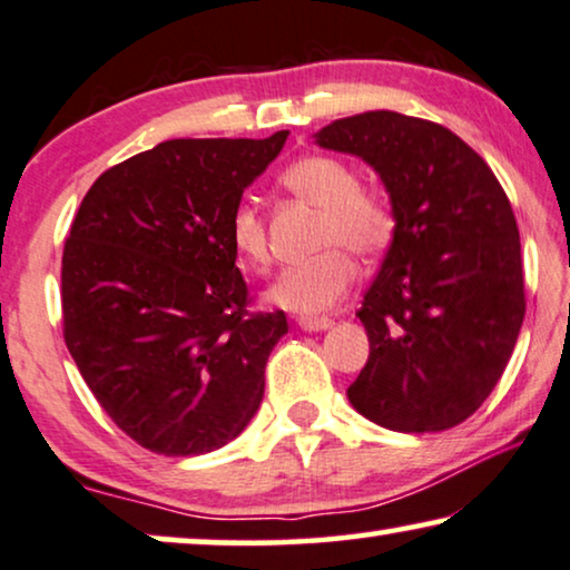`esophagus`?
I'll return each instance as SVG.
<instances>
[{"label":"esophagus","instance_id":"obj_1","mask_svg":"<svg viewBox=\"0 0 570 570\" xmlns=\"http://www.w3.org/2000/svg\"><path fill=\"white\" fill-rule=\"evenodd\" d=\"M297 325H299L302 331L315 333V331H328L331 325H333V321H331V317H299Z\"/></svg>","mask_w":570,"mask_h":570}]
</instances>
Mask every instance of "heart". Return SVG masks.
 <instances>
[{"label": "heart", "mask_w": 570, "mask_h": 570, "mask_svg": "<svg viewBox=\"0 0 570 570\" xmlns=\"http://www.w3.org/2000/svg\"><path fill=\"white\" fill-rule=\"evenodd\" d=\"M281 185L294 197L321 208L315 247L323 249L309 263L281 271L265 299L297 315L328 313L346 297L356 278L348 249L364 261L383 255L399 232V214L383 187L360 185L348 161L328 154L302 156L281 171ZM229 242L245 265L263 271L271 263L268 229L255 203H239L229 216Z\"/></svg>", "instance_id": "obj_1"}]
</instances>
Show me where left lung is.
<instances>
[{
	"mask_svg": "<svg viewBox=\"0 0 570 570\" xmlns=\"http://www.w3.org/2000/svg\"><path fill=\"white\" fill-rule=\"evenodd\" d=\"M315 142L373 166L399 214L356 313L370 356L346 396L396 432L456 428L495 389L527 313L511 203L484 158L435 121L364 111Z\"/></svg>",
	"mask_w": 570,
	"mask_h": 570,
	"instance_id": "8db88e82",
	"label": "left lung"
}]
</instances>
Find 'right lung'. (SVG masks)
<instances>
[{"label":"right lung","mask_w":570,"mask_h":570,"mask_svg":"<svg viewBox=\"0 0 570 570\" xmlns=\"http://www.w3.org/2000/svg\"><path fill=\"white\" fill-rule=\"evenodd\" d=\"M265 140H166L106 169L62 255L65 344L121 432L200 456L247 428L286 315L249 313L229 216L281 154Z\"/></svg>","instance_id":"right-lung-1"}]
</instances>
